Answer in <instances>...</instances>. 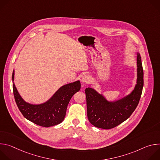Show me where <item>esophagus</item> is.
Returning a JSON list of instances; mask_svg holds the SVG:
<instances>
[{"mask_svg": "<svg viewBox=\"0 0 160 160\" xmlns=\"http://www.w3.org/2000/svg\"><path fill=\"white\" fill-rule=\"evenodd\" d=\"M91 80V78H90V77L88 75H84L82 78V82L84 83H88L90 82V81Z\"/></svg>", "mask_w": 160, "mask_h": 160, "instance_id": "obj_1", "label": "esophagus"}]
</instances>
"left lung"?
<instances>
[{"mask_svg":"<svg viewBox=\"0 0 160 160\" xmlns=\"http://www.w3.org/2000/svg\"><path fill=\"white\" fill-rule=\"evenodd\" d=\"M138 79L132 92L126 97L110 102L94 89L88 87L85 89L87 117L94 126L111 129L127 120L138 106L144 85V72L140 54L137 57Z\"/></svg>","mask_w":160,"mask_h":160,"instance_id":"1","label":"left lung"}]
</instances>
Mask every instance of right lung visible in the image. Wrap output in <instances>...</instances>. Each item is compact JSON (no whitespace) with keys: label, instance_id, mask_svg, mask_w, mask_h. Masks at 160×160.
Returning <instances> with one entry per match:
<instances>
[{"label":"right lung","instance_id":"obj_1","mask_svg":"<svg viewBox=\"0 0 160 160\" xmlns=\"http://www.w3.org/2000/svg\"><path fill=\"white\" fill-rule=\"evenodd\" d=\"M14 72L12 78L14 80ZM79 80L60 87L53 96L41 104H31L25 102L19 94L13 83V94L16 103L23 117L32 122L44 127L54 126L64 119L66 109L72 96L80 90Z\"/></svg>","mask_w":160,"mask_h":160}]
</instances>
